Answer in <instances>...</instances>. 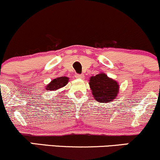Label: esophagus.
Listing matches in <instances>:
<instances>
[{
  "label": "esophagus",
  "mask_w": 160,
  "mask_h": 160,
  "mask_svg": "<svg viewBox=\"0 0 160 160\" xmlns=\"http://www.w3.org/2000/svg\"><path fill=\"white\" fill-rule=\"evenodd\" d=\"M75 78H80V79H82V78H84V75L77 74V75H75Z\"/></svg>",
  "instance_id": "34e87169"
}]
</instances>
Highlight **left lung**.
<instances>
[{"instance_id":"left-lung-1","label":"left lung","mask_w":160,"mask_h":160,"mask_svg":"<svg viewBox=\"0 0 160 160\" xmlns=\"http://www.w3.org/2000/svg\"><path fill=\"white\" fill-rule=\"evenodd\" d=\"M89 86L94 98L100 103L114 101L119 91V83L103 72L91 76Z\"/></svg>"}]
</instances>
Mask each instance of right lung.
<instances>
[{
  "label": "right lung",
  "mask_w": 160,
  "mask_h": 160,
  "mask_svg": "<svg viewBox=\"0 0 160 160\" xmlns=\"http://www.w3.org/2000/svg\"><path fill=\"white\" fill-rule=\"evenodd\" d=\"M69 78L66 76H62V77H58V78H54L50 82L48 85L46 86V91H57V90L62 88L64 86H66L69 82ZM62 94V93H60Z\"/></svg>",
  "instance_id": "obj_1"
}]
</instances>
